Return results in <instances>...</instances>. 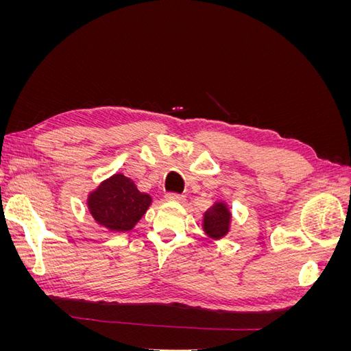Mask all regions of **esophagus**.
<instances>
[{
	"instance_id": "esophagus-1",
	"label": "esophagus",
	"mask_w": 351,
	"mask_h": 351,
	"mask_svg": "<svg viewBox=\"0 0 351 351\" xmlns=\"http://www.w3.org/2000/svg\"><path fill=\"white\" fill-rule=\"evenodd\" d=\"M167 200H174V202H184L186 196L184 195H180V193H174V192H169L165 195Z\"/></svg>"
}]
</instances>
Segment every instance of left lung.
Returning a JSON list of instances; mask_svg holds the SVG:
<instances>
[{
	"mask_svg": "<svg viewBox=\"0 0 351 351\" xmlns=\"http://www.w3.org/2000/svg\"><path fill=\"white\" fill-rule=\"evenodd\" d=\"M230 217V210L224 204H217L214 208L206 210L204 218V228L206 234L214 239L224 237L228 231Z\"/></svg>",
	"mask_w": 351,
	"mask_h": 351,
	"instance_id": "obj_1",
	"label": "left lung"
}]
</instances>
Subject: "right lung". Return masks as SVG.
<instances>
[{
	"label": "right lung",
	"mask_w": 351,
	"mask_h": 351,
	"mask_svg": "<svg viewBox=\"0 0 351 351\" xmlns=\"http://www.w3.org/2000/svg\"><path fill=\"white\" fill-rule=\"evenodd\" d=\"M90 214L112 231H129L151 205V196L137 190L130 178L115 174L90 193Z\"/></svg>",
	"instance_id": "obj_1"
}]
</instances>
